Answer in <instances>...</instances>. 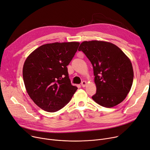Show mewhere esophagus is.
<instances>
[{"mask_svg": "<svg viewBox=\"0 0 150 150\" xmlns=\"http://www.w3.org/2000/svg\"><path fill=\"white\" fill-rule=\"evenodd\" d=\"M86 84H87V83H86V81H82V82H81V86H82L83 88H84L85 86H86Z\"/></svg>", "mask_w": 150, "mask_h": 150, "instance_id": "1", "label": "esophagus"}]
</instances>
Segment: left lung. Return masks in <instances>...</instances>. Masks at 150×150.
I'll return each mask as SVG.
<instances>
[{
    "mask_svg": "<svg viewBox=\"0 0 150 150\" xmlns=\"http://www.w3.org/2000/svg\"><path fill=\"white\" fill-rule=\"evenodd\" d=\"M93 66L97 92L92 98L98 105L112 108L129 93L134 72L129 59L115 45L104 41L83 42L78 49Z\"/></svg>",
    "mask_w": 150,
    "mask_h": 150,
    "instance_id": "8db88e82",
    "label": "left lung"
}]
</instances>
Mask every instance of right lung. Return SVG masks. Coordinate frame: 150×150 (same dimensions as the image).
Here are the masks:
<instances>
[{
  "mask_svg": "<svg viewBox=\"0 0 150 150\" xmlns=\"http://www.w3.org/2000/svg\"><path fill=\"white\" fill-rule=\"evenodd\" d=\"M79 45L77 42L47 44L38 47L25 60L23 79L27 92L44 111H59L77 90L70 83L67 66Z\"/></svg>",
  "mask_w": 150,
  "mask_h": 150,
  "instance_id": "right-lung-1",
  "label": "right lung"
}]
</instances>
